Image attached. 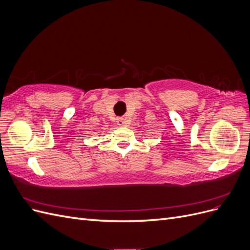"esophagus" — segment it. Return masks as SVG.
<instances>
[{
    "mask_svg": "<svg viewBox=\"0 0 250 250\" xmlns=\"http://www.w3.org/2000/svg\"><path fill=\"white\" fill-rule=\"evenodd\" d=\"M118 125H119V126H122V127L127 126L126 120H125L124 118H119V119H118Z\"/></svg>",
    "mask_w": 250,
    "mask_h": 250,
    "instance_id": "esophagus-1",
    "label": "esophagus"
}]
</instances>
